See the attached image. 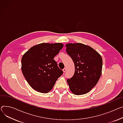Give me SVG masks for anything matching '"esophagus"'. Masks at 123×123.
Listing matches in <instances>:
<instances>
[{
	"label": "esophagus",
	"instance_id": "1",
	"mask_svg": "<svg viewBox=\"0 0 123 123\" xmlns=\"http://www.w3.org/2000/svg\"><path fill=\"white\" fill-rule=\"evenodd\" d=\"M63 72H64V73H65V72L66 71V69L65 68H64V69H63Z\"/></svg>",
	"mask_w": 123,
	"mask_h": 123
}]
</instances>
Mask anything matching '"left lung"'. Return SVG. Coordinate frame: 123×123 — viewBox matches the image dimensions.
Instances as JSON below:
<instances>
[{"instance_id":"left-lung-1","label":"left lung","mask_w":123,"mask_h":123,"mask_svg":"<svg viewBox=\"0 0 123 123\" xmlns=\"http://www.w3.org/2000/svg\"><path fill=\"white\" fill-rule=\"evenodd\" d=\"M66 47L75 68L74 75L67 80L71 91L78 95L87 93L100 79L102 57L93 48L82 43H67Z\"/></svg>"}]
</instances>
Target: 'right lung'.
I'll use <instances>...</instances> for the list:
<instances>
[{
  "label": "right lung",
  "mask_w": 123,
  "mask_h": 123,
  "mask_svg": "<svg viewBox=\"0 0 123 123\" xmlns=\"http://www.w3.org/2000/svg\"><path fill=\"white\" fill-rule=\"evenodd\" d=\"M64 45L42 43L33 46L22 58V71L30 86L35 91L47 93L63 74L53 59Z\"/></svg>",
  "instance_id": "obj_1"
}]
</instances>
